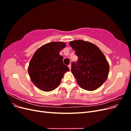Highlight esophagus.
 Listing matches in <instances>:
<instances>
[{
    "instance_id": "obj_1",
    "label": "esophagus",
    "mask_w": 131,
    "mask_h": 131,
    "mask_svg": "<svg viewBox=\"0 0 131 131\" xmlns=\"http://www.w3.org/2000/svg\"><path fill=\"white\" fill-rule=\"evenodd\" d=\"M68 67H69V69L70 70H71V68H72V65H71L70 64L68 66Z\"/></svg>"
}]
</instances>
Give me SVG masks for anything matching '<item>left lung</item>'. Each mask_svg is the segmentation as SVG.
I'll return each mask as SVG.
<instances>
[{
    "label": "left lung",
    "instance_id": "left-lung-1",
    "mask_svg": "<svg viewBox=\"0 0 131 131\" xmlns=\"http://www.w3.org/2000/svg\"><path fill=\"white\" fill-rule=\"evenodd\" d=\"M78 59L72 63V73L80 88L94 91L108 78L109 64L101 50L94 43L82 40L69 42Z\"/></svg>",
    "mask_w": 131,
    "mask_h": 131
}]
</instances>
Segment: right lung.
Listing matches in <instances>:
<instances>
[{
  "label": "right lung",
  "mask_w": 131,
  "mask_h": 131,
  "mask_svg": "<svg viewBox=\"0 0 131 131\" xmlns=\"http://www.w3.org/2000/svg\"><path fill=\"white\" fill-rule=\"evenodd\" d=\"M66 46L64 42H51L41 46L34 53L28 72L31 81L39 90L49 92L56 89L64 73L70 70L59 54Z\"/></svg>",
  "instance_id": "right-lung-1"
}]
</instances>
